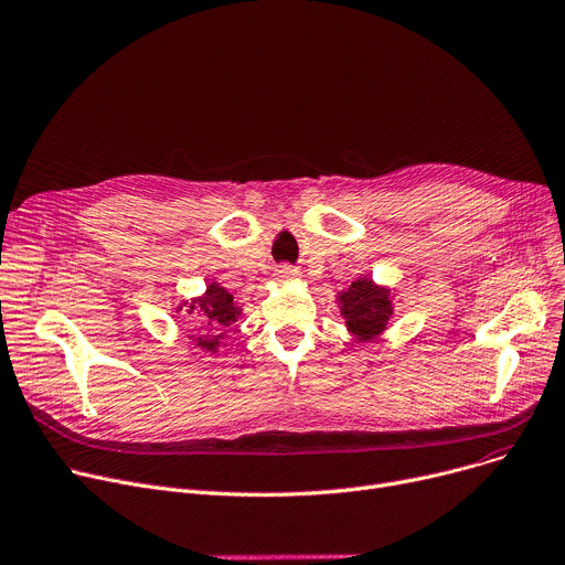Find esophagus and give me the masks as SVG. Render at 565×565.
Returning a JSON list of instances; mask_svg holds the SVG:
<instances>
[{"label":"esophagus","mask_w":565,"mask_h":565,"mask_svg":"<svg viewBox=\"0 0 565 565\" xmlns=\"http://www.w3.org/2000/svg\"><path fill=\"white\" fill-rule=\"evenodd\" d=\"M294 276H296V271L291 267H280L278 269V278H294Z\"/></svg>","instance_id":"obj_1"}]
</instances>
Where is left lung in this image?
Listing matches in <instances>:
<instances>
[{"instance_id":"8db88e82","label":"left lung","mask_w":565,"mask_h":565,"mask_svg":"<svg viewBox=\"0 0 565 565\" xmlns=\"http://www.w3.org/2000/svg\"><path fill=\"white\" fill-rule=\"evenodd\" d=\"M340 301L349 330L362 340L379 335L392 315L387 291L376 287L372 280H355L349 291L342 294Z\"/></svg>"}]
</instances>
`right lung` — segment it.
<instances>
[{"instance_id": "1", "label": "right lung", "mask_w": 565, "mask_h": 565, "mask_svg": "<svg viewBox=\"0 0 565 565\" xmlns=\"http://www.w3.org/2000/svg\"><path fill=\"white\" fill-rule=\"evenodd\" d=\"M193 308L201 310V317H203V326L198 328L195 342L205 351H214L223 330L237 319L239 308L235 306V301H232V296L214 282L210 285L203 298H198V306H191V310Z\"/></svg>"}]
</instances>
